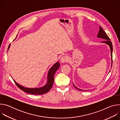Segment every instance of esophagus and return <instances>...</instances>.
I'll return each mask as SVG.
<instances>
[{"mask_svg":"<svg viewBox=\"0 0 120 120\" xmlns=\"http://www.w3.org/2000/svg\"><path fill=\"white\" fill-rule=\"evenodd\" d=\"M68 56H62L60 59V60H61V62L62 63H65V62H68Z\"/></svg>","mask_w":120,"mask_h":120,"instance_id":"obj_1","label":"esophagus"}]
</instances>
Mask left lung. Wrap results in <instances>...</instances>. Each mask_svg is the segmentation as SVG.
Wrapping results in <instances>:
<instances>
[{
    "label": "left lung",
    "mask_w": 120,
    "mask_h": 120,
    "mask_svg": "<svg viewBox=\"0 0 120 120\" xmlns=\"http://www.w3.org/2000/svg\"><path fill=\"white\" fill-rule=\"evenodd\" d=\"M97 37L98 38H102V39H105V41L101 42V43H105V44L108 45L109 46L110 50H111V60H112L111 66H112V50H113L112 43L111 41H110V39L108 37V36H107V35L106 34L105 31L103 29H102V28H101V26L99 27V32H98V34ZM73 85H74V86L75 87V88H76L77 89H78L79 90H81V91L83 90H81V89H79L77 87H76L74 83H73Z\"/></svg>",
    "instance_id": "1"
}]
</instances>
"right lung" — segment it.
Segmentation results:
<instances>
[{"mask_svg": "<svg viewBox=\"0 0 120 120\" xmlns=\"http://www.w3.org/2000/svg\"><path fill=\"white\" fill-rule=\"evenodd\" d=\"M18 36V35H17ZM11 44H10L8 47V51L10 46ZM60 67V63L58 62L55 64L52 67L50 68L49 70L47 76V82L44 85V86L39 88H27L26 87H24L22 85H20L18 83H17L14 80L15 84L17 85L19 88H20L21 90L24 92L32 94H36V95H40L45 94L47 93L53 86V84L54 81V75L56 72V71Z\"/></svg>", "mask_w": 120, "mask_h": 120, "instance_id": "1", "label": "right lung"}]
</instances>
